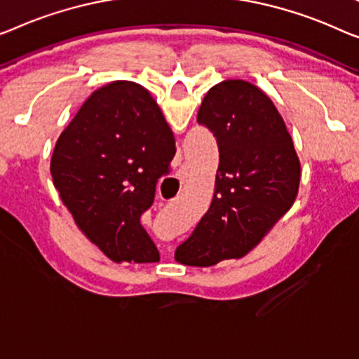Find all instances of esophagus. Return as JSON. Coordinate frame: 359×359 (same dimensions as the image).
<instances>
[{
    "label": "esophagus",
    "mask_w": 359,
    "mask_h": 359,
    "mask_svg": "<svg viewBox=\"0 0 359 359\" xmlns=\"http://www.w3.org/2000/svg\"><path fill=\"white\" fill-rule=\"evenodd\" d=\"M187 175H189V168H187V164L182 163L179 170H177V179H179L180 182H184V179L187 177Z\"/></svg>",
    "instance_id": "1"
}]
</instances>
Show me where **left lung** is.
<instances>
[{"instance_id": "left-lung-1", "label": "left lung", "mask_w": 359, "mask_h": 359, "mask_svg": "<svg viewBox=\"0 0 359 359\" xmlns=\"http://www.w3.org/2000/svg\"><path fill=\"white\" fill-rule=\"evenodd\" d=\"M216 137L219 168L210 210L175 250L187 266L242 258L295 201L299 159L279 111L256 85L224 80L196 117Z\"/></svg>"}]
</instances>
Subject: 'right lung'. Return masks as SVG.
Masks as SVG:
<instances>
[{"label":"right lung","mask_w":359,"mask_h":359,"mask_svg":"<svg viewBox=\"0 0 359 359\" xmlns=\"http://www.w3.org/2000/svg\"><path fill=\"white\" fill-rule=\"evenodd\" d=\"M174 154V133L148 90L116 80L90 95L64 128L50 169L79 229L108 258L156 263L140 217Z\"/></svg>","instance_id":"1"}]
</instances>
